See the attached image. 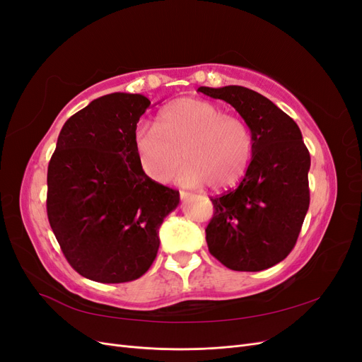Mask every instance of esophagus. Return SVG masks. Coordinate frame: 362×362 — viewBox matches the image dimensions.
<instances>
[{
    "mask_svg": "<svg viewBox=\"0 0 362 362\" xmlns=\"http://www.w3.org/2000/svg\"><path fill=\"white\" fill-rule=\"evenodd\" d=\"M180 196H181V199H187L189 196H192V193H189V192H184V190H181L180 192Z\"/></svg>",
    "mask_w": 362,
    "mask_h": 362,
    "instance_id": "obj_1",
    "label": "esophagus"
}]
</instances>
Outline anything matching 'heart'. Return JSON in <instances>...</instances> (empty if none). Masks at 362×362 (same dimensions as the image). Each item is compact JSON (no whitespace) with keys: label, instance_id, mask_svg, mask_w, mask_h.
I'll return each mask as SVG.
<instances>
[{"label":"heart","instance_id":"heart-1","mask_svg":"<svg viewBox=\"0 0 362 362\" xmlns=\"http://www.w3.org/2000/svg\"><path fill=\"white\" fill-rule=\"evenodd\" d=\"M133 139L139 166L149 180L168 182L184 158L187 164L177 182L184 187L206 182L211 190L242 178L254 148L245 120L199 98H180L164 107L156 127L139 124Z\"/></svg>","mask_w":362,"mask_h":362}]
</instances>
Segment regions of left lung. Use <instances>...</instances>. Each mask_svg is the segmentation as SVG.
Returning a JSON list of instances; mask_svg holds the SVG:
<instances>
[{"label":"left lung","instance_id":"1","mask_svg":"<svg viewBox=\"0 0 362 362\" xmlns=\"http://www.w3.org/2000/svg\"><path fill=\"white\" fill-rule=\"evenodd\" d=\"M198 92L231 104L254 141L238 187L211 198L208 250L231 270L269 269L290 254L308 211L310 152L298 124L261 93L242 86H202Z\"/></svg>","mask_w":362,"mask_h":362}]
</instances>
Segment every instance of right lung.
Returning a JSON list of instances; mask_svg holds the SVG:
<instances>
[{"label": "right lung", "mask_w": 362, "mask_h": 362, "mask_svg": "<svg viewBox=\"0 0 362 362\" xmlns=\"http://www.w3.org/2000/svg\"><path fill=\"white\" fill-rule=\"evenodd\" d=\"M151 101L116 92L64 122L48 164L47 213L54 235L81 276L119 284L148 272L158 229L180 192L141 172L134 131Z\"/></svg>", "instance_id": "1"}]
</instances>
